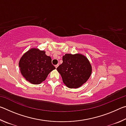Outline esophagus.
Returning <instances> with one entry per match:
<instances>
[{"label": "esophagus", "mask_w": 126, "mask_h": 126, "mask_svg": "<svg viewBox=\"0 0 126 126\" xmlns=\"http://www.w3.org/2000/svg\"><path fill=\"white\" fill-rule=\"evenodd\" d=\"M58 65H59L58 64H57V65H55V68H57V67H58Z\"/></svg>", "instance_id": "obj_1"}]
</instances>
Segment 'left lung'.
I'll use <instances>...</instances> for the list:
<instances>
[{
    "instance_id": "8db88e82",
    "label": "left lung",
    "mask_w": 126,
    "mask_h": 126,
    "mask_svg": "<svg viewBox=\"0 0 126 126\" xmlns=\"http://www.w3.org/2000/svg\"><path fill=\"white\" fill-rule=\"evenodd\" d=\"M57 70L66 86L69 88H78L88 80L92 74V68L85 55L77 53L63 55V63Z\"/></svg>"
}]
</instances>
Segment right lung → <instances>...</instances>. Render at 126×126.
Returning a JSON list of instances; mask_svg holds the SVG:
<instances>
[{"instance_id":"1","label":"right lung","mask_w":126,"mask_h":126,"mask_svg":"<svg viewBox=\"0 0 126 126\" xmlns=\"http://www.w3.org/2000/svg\"><path fill=\"white\" fill-rule=\"evenodd\" d=\"M19 67L23 77L33 84L41 83L55 69L50 57L47 55L44 50L35 48L30 49L22 55Z\"/></svg>"}]
</instances>
